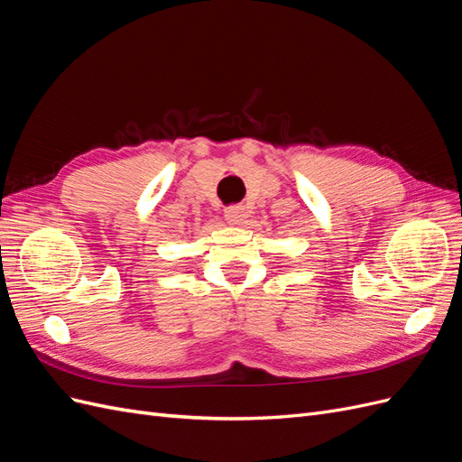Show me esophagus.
<instances>
[{
    "instance_id": "esophagus-1",
    "label": "esophagus",
    "mask_w": 462,
    "mask_h": 462,
    "mask_svg": "<svg viewBox=\"0 0 462 462\" xmlns=\"http://www.w3.org/2000/svg\"><path fill=\"white\" fill-rule=\"evenodd\" d=\"M248 212L243 204H233L229 208H226V219L233 226H243L245 219H246Z\"/></svg>"
}]
</instances>
